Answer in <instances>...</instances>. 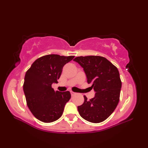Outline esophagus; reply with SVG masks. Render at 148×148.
<instances>
[{"instance_id": "1", "label": "esophagus", "mask_w": 148, "mask_h": 148, "mask_svg": "<svg viewBox=\"0 0 148 148\" xmlns=\"http://www.w3.org/2000/svg\"><path fill=\"white\" fill-rule=\"evenodd\" d=\"M71 93L72 96H74V95H76V92H73V91H71Z\"/></svg>"}]
</instances>
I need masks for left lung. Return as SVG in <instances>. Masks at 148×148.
<instances>
[{
    "label": "left lung",
    "mask_w": 148,
    "mask_h": 148,
    "mask_svg": "<svg viewBox=\"0 0 148 148\" xmlns=\"http://www.w3.org/2000/svg\"><path fill=\"white\" fill-rule=\"evenodd\" d=\"M74 61L83 67L87 82L94 89V98L88 101L84 95V102L77 106L82 117L89 122L104 121L113 113L119 101L121 81L116 66L101 56H79Z\"/></svg>",
    "instance_id": "8db88e82"
}]
</instances>
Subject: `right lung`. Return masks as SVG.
<instances>
[{
	"label": "right lung",
	"mask_w": 148,
	"mask_h": 148,
	"mask_svg": "<svg viewBox=\"0 0 148 148\" xmlns=\"http://www.w3.org/2000/svg\"><path fill=\"white\" fill-rule=\"evenodd\" d=\"M74 56L51 54L37 59L26 72L23 91L27 106L33 116L44 123L56 121L62 116L65 104L71 99L69 91H54L64 65Z\"/></svg>",
	"instance_id": "right-lung-1"
}]
</instances>
